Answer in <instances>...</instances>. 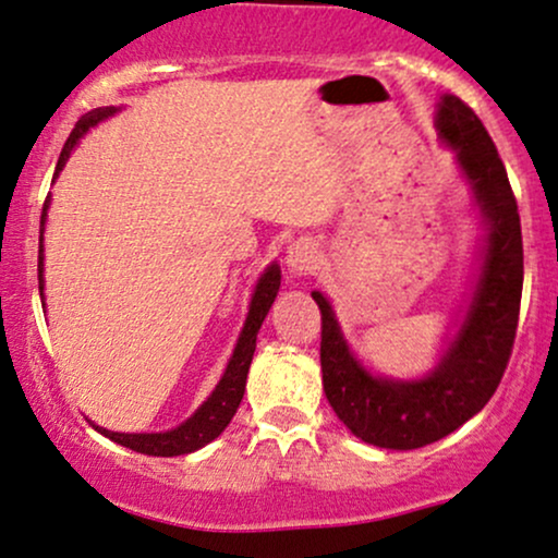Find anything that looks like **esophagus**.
I'll list each match as a JSON object with an SVG mask.
<instances>
[{
  "label": "esophagus",
  "mask_w": 558,
  "mask_h": 558,
  "mask_svg": "<svg viewBox=\"0 0 558 558\" xmlns=\"http://www.w3.org/2000/svg\"><path fill=\"white\" fill-rule=\"evenodd\" d=\"M319 265V250L312 239H299L288 246L286 267L293 275H312Z\"/></svg>",
  "instance_id": "esophagus-1"
}]
</instances>
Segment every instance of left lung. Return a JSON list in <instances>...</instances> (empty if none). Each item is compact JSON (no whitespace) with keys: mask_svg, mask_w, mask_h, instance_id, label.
<instances>
[{"mask_svg":"<svg viewBox=\"0 0 558 558\" xmlns=\"http://www.w3.org/2000/svg\"><path fill=\"white\" fill-rule=\"evenodd\" d=\"M436 130L458 153L486 218V250L473 301L439 366L418 381L372 377L340 332L332 306L312 293L322 314V385L338 418L374 447L418 449L452 434L492 400L512 355L522 299L520 213L494 140L471 106L445 96Z\"/></svg>","mask_w":558,"mask_h":558,"instance_id":"8db88e82","label":"left lung"}]
</instances>
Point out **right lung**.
<instances>
[{
  "instance_id": "obj_1",
  "label": "right lung",
  "mask_w": 558,
  "mask_h": 558,
  "mask_svg": "<svg viewBox=\"0 0 558 558\" xmlns=\"http://www.w3.org/2000/svg\"><path fill=\"white\" fill-rule=\"evenodd\" d=\"M117 109H96L90 113H85L83 119L75 124L70 137L62 147V156L57 160V173L64 169L66 158H70L72 147L80 143V137L96 126L100 119L111 117ZM53 173V177H57ZM46 207H49V197L44 203V213H41V246H38V291H41L44 299V220H46ZM278 288H280V267L270 265L265 270V275L259 278L257 288H254V296L250 304V314H246L244 322V330H241V338L236 348H233L231 361H228L226 374L220 377L218 387L213 389V395L207 398L203 405L197 408V413L192 415L190 421L184 424L171 428V432L163 434H119V432H109V428H100L96 426L100 434L109 436L111 441L117 445L130 447L134 452L140 454H153V458H177V454H190L194 449L205 447L207 441H213L223 428L231 424V418L236 415V408L241 398H244V389H246V374H250V364H252V355L254 348H257V332L265 322L267 312H270L275 296H278Z\"/></svg>"
}]
</instances>
